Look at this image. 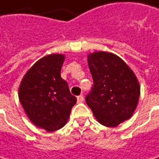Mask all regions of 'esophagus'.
I'll use <instances>...</instances> for the list:
<instances>
[{"mask_svg":"<svg viewBox=\"0 0 159 159\" xmlns=\"http://www.w3.org/2000/svg\"><path fill=\"white\" fill-rule=\"evenodd\" d=\"M83 101H84V96L83 95H80V96L77 97V102H78V103H83Z\"/></svg>","mask_w":159,"mask_h":159,"instance_id":"obj_1","label":"esophagus"}]
</instances>
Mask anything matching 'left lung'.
<instances>
[{
	"mask_svg": "<svg viewBox=\"0 0 159 159\" xmlns=\"http://www.w3.org/2000/svg\"><path fill=\"white\" fill-rule=\"evenodd\" d=\"M93 88L86 97L96 120L105 126L115 127L134 114L140 95L139 80L130 67L109 52L88 54Z\"/></svg>",
	"mask_w": 159,
	"mask_h": 159,
	"instance_id": "8db88e82",
	"label": "left lung"
}]
</instances>
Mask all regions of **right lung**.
Masks as SVG:
<instances>
[{
  "mask_svg": "<svg viewBox=\"0 0 159 159\" xmlns=\"http://www.w3.org/2000/svg\"><path fill=\"white\" fill-rule=\"evenodd\" d=\"M64 60L62 53L40 58L24 74L19 88V99L27 117L48 132L62 128L76 104V98L60 75Z\"/></svg>",
  "mask_w": 159,
  "mask_h": 159,
  "instance_id": "right-lung-1",
  "label": "right lung"
}]
</instances>
